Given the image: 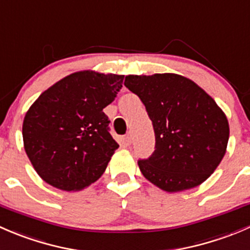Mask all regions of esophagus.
Returning a JSON list of instances; mask_svg holds the SVG:
<instances>
[{"label":"esophagus","instance_id":"obj_1","mask_svg":"<svg viewBox=\"0 0 250 250\" xmlns=\"http://www.w3.org/2000/svg\"><path fill=\"white\" fill-rule=\"evenodd\" d=\"M123 141H125V145H130V143H132V134L130 133H128V134L125 135V138H123Z\"/></svg>","mask_w":250,"mask_h":250}]
</instances>
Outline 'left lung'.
Listing matches in <instances>:
<instances>
[{
  "label": "left lung",
  "mask_w": 250,
  "mask_h": 250,
  "mask_svg": "<svg viewBox=\"0 0 250 250\" xmlns=\"http://www.w3.org/2000/svg\"><path fill=\"white\" fill-rule=\"evenodd\" d=\"M125 85L140 98L155 130V151L138 162L143 175L170 193L206 181L225 156L230 135L215 100L176 74L128 75Z\"/></svg>",
  "instance_id": "1"
}]
</instances>
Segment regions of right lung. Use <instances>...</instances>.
<instances>
[{"instance_id": "1", "label": "right lung", "mask_w": 250, "mask_h": 250, "mask_svg": "<svg viewBox=\"0 0 250 250\" xmlns=\"http://www.w3.org/2000/svg\"><path fill=\"white\" fill-rule=\"evenodd\" d=\"M123 75L74 72L44 90L22 122L24 148L37 174L62 191L97 181L118 144L105 107L122 88Z\"/></svg>"}]
</instances>
